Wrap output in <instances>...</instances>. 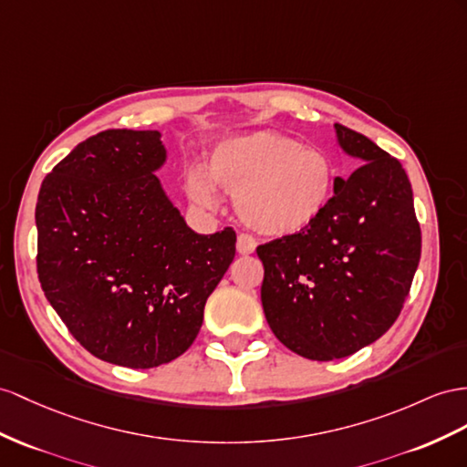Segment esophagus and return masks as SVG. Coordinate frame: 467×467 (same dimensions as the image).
Listing matches in <instances>:
<instances>
[{"label": "esophagus", "mask_w": 467, "mask_h": 467, "mask_svg": "<svg viewBox=\"0 0 467 467\" xmlns=\"http://www.w3.org/2000/svg\"><path fill=\"white\" fill-rule=\"evenodd\" d=\"M256 250V238L250 236V234H238L236 238V253L243 254V256H248L253 254Z\"/></svg>", "instance_id": "1"}]
</instances>
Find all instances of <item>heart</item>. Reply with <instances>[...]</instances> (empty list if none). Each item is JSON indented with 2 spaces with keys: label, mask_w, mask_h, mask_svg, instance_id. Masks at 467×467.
<instances>
[{
  "label": "heart",
  "mask_w": 467,
  "mask_h": 467,
  "mask_svg": "<svg viewBox=\"0 0 467 467\" xmlns=\"http://www.w3.org/2000/svg\"><path fill=\"white\" fill-rule=\"evenodd\" d=\"M339 170L331 155L306 148L280 131L258 130L214 143L207 170L191 167L189 199L219 205L217 187L234 197L238 219L258 234L284 238L307 231L324 217L336 195Z\"/></svg>",
  "instance_id": "obj_1"
}]
</instances>
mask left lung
Returning a JSON list of instances; mask_svg holds the SVG:
<instances>
[{
	"label": "left lung",
	"instance_id": "obj_1",
	"mask_svg": "<svg viewBox=\"0 0 467 467\" xmlns=\"http://www.w3.org/2000/svg\"><path fill=\"white\" fill-rule=\"evenodd\" d=\"M336 141L363 165L337 177L329 209L307 231L256 248L268 326L312 361L349 357L387 333L420 260V226L400 161L339 124Z\"/></svg>",
	"mask_w": 467,
	"mask_h": 467
}]
</instances>
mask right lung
I'll use <instances>...</instances> for the list:
<instances>
[{
	"mask_svg": "<svg viewBox=\"0 0 467 467\" xmlns=\"http://www.w3.org/2000/svg\"><path fill=\"white\" fill-rule=\"evenodd\" d=\"M158 130H109L53 167L39 191L41 288L94 357L151 368L183 355L207 297L229 270L236 234H199L155 171Z\"/></svg>",
	"mask_w": 467,
	"mask_h": 467,
	"instance_id": "right-lung-1",
	"label": "right lung"
}]
</instances>
